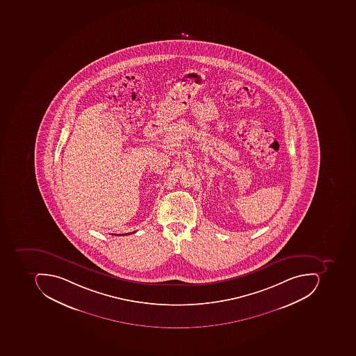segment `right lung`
<instances>
[{
	"label": "right lung",
	"mask_w": 356,
	"mask_h": 356,
	"mask_svg": "<svg viewBox=\"0 0 356 356\" xmlns=\"http://www.w3.org/2000/svg\"><path fill=\"white\" fill-rule=\"evenodd\" d=\"M128 234H131V233H128Z\"/></svg>",
	"instance_id": "1"
}]
</instances>
